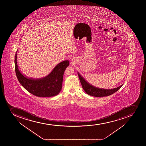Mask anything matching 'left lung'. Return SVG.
Here are the masks:
<instances>
[{
    "mask_svg": "<svg viewBox=\"0 0 146 146\" xmlns=\"http://www.w3.org/2000/svg\"><path fill=\"white\" fill-rule=\"evenodd\" d=\"M78 77L80 78V81L81 82V85L84 91L87 94L89 95L96 97H103L108 96L114 94V93L117 92L118 90L121 88L123 85L119 86L117 88L111 89V90H106V89H101L93 87L92 86L88 84L82 77H81L78 73Z\"/></svg>",
    "mask_w": 146,
    "mask_h": 146,
    "instance_id": "1",
    "label": "left lung"
}]
</instances>
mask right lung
<instances>
[{
    "instance_id": "right-lung-1",
    "label": "right lung",
    "mask_w": 146,
    "mask_h": 146,
    "mask_svg": "<svg viewBox=\"0 0 146 146\" xmlns=\"http://www.w3.org/2000/svg\"><path fill=\"white\" fill-rule=\"evenodd\" d=\"M17 52L15 58V72L21 85L31 94L36 97H50L58 94L62 88L64 73L69 65L68 61H64L58 64L52 72L44 78L36 80L28 78L22 75L19 70Z\"/></svg>"
}]
</instances>
